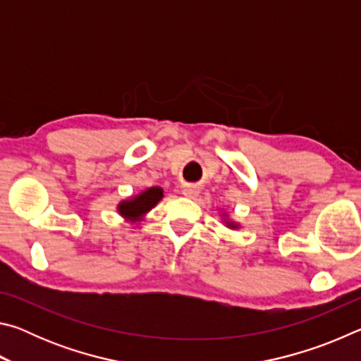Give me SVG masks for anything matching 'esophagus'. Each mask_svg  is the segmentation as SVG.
<instances>
[{"mask_svg":"<svg viewBox=\"0 0 361 361\" xmlns=\"http://www.w3.org/2000/svg\"><path fill=\"white\" fill-rule=\"evenodd\" d=\"M183 194H185L186 195V197H195V195H197L199 194V189L197 188H195V186H185V188H183Z\"/></svg>","mask_w":361,"mask_h":361,"instance_id":"34e87169","label":"esophagus"}]
</instances>
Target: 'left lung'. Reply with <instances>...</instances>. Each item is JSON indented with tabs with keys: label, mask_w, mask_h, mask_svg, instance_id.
I'll use <instances>...</instances> for the list:
<instances>
[{
	"label": "left lung",
	"mask_w": 361,
	"mask_h": 361,
	"mask_svg": "<svg viewBox=\"0 0 361 361\" xmlns=\"http://www.w3.org/2000/svg\"><path fill=\"white\" fill-rule=\"evenodd\" d=\"M226 223V226H228V228H231V229H237L239 228V224H235L234 221H224Z\"/></svg>",
	"instance_id": "8db88e82"
}]
</instances>
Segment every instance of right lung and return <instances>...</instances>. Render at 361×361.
Returning a JSON list of instances; mask_svg holds the SVG:
<instances>
[{"label":"right lung","mask_w":361,"mask_h":361,"mask_svg":"<svg viewBox=\"0 0 361 361\" xmlns=\"http://www.w3.org/2000/svg\"><path fill=\"white\" fill-rule=\"evenodd\" d=\"M162 197H164L162 188L152 186L149 189H146V191H143L142 194L135 195V197L122 200V202L118 205V212L119 215H122L126 219L138 221V219H142Z\"/></svg>","instance_id":"right-lung-1"}]
</instances>
